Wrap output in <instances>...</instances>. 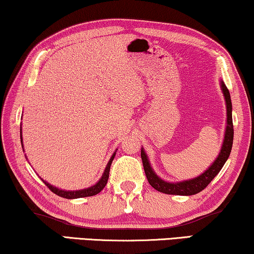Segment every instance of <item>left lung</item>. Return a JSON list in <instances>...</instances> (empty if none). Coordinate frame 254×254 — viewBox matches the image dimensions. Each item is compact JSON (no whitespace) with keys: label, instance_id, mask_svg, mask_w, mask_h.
Listing matches in <instances>:
<instances>
[{"label":"left lung","instance_id":"1","mask_svg":"<svg viewBox=\"0 0 254 254\" xmlns=\"http://www.w3.org/2000/svg\"><path fill=\"white\" fill-rule=\"evenodd\" d=\"M221 88L226 98L227 104V127H226V134L225 139H223V144L221 148V152L219 153L218 158H216L214 163H213L207 171H205L203 174L197 176L196 179L189 180V181H182L178 183H170L164 181L160 178H158L156 173L152 171L151 166H150L148 157H146L145 152L141 150V158L143 167H144V172L146 175V179L150 183V186L158 191L167 194H178V196H191V194H196L204 190L209 185V182L218 175V173L221 171L223 165L229 157L231 152V148H233V139H234V125H233V116H231V100L230 94L226 84L221 82Z\"/></svg>","mask_w":254,"mask_h":254}]
</instances>
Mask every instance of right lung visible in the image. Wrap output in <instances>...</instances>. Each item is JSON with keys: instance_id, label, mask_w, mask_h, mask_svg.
I'll return each mask as SVG.
<instances>
[{"instance_id": "obj_1", "label": "right lung", "mask_w": 254, "mask_h": 254, "mask_svg": "<svg viewBox=\"0 0 254 254\" xmlns=\"http://www.w3.org/2000/svg\"><path fill=\"white\" fill-rule=\"evenodd\" d=\"M20 141H23L21 139V129H20ZM116 153L112 154L111 159L108 163V166L105 167V171L103 173L102 178L100 181H98L96 185L90 187V188L88 189H83V190H76V191H65V190H60L57 188H55V187L50 186L49 183L45 182L48 188L50 189V191H53L54 193H56L57 196L60 197H63V198H67V199H74V198H82V197H90V196H95V194H97L98 192H101V191L104 189V187L106 186V183H108V180H109V174H110V167H111V164H112V160L113 158H115Z\"/></svg>"}]
</instances>
